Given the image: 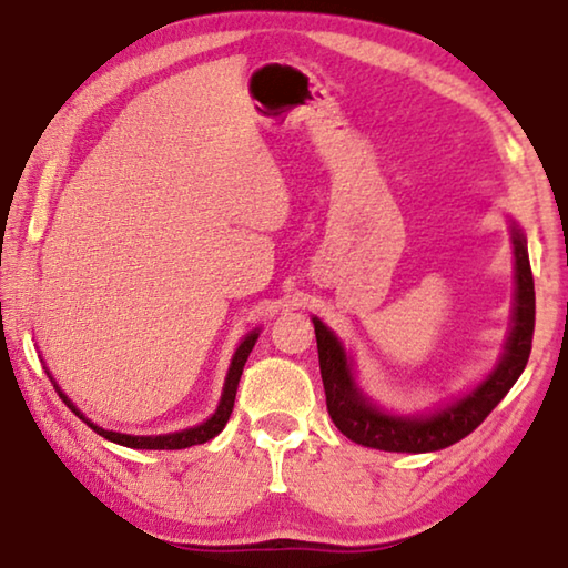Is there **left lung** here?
I'll return each instance as SVG.
<instances>
[{
  "label": "left lung",
  "mask_w": 568,
  "mask_h": 568,
  "mask_svg": "<svg viewBox=\"0 0 568 568\" xmlns=\"http://www.w3.org/2000/svg\"><path fill=\"white\" fill-rule=\"evenodd\" d=\"M514 243V271H517V291H514L511 329L497 367L481 385L474 387L469 395L452 402V405L429 412V415H387L369 399L355 383L353 359L347 357L343 343L323 320L313 317L320 375H323L327 412L335 427L347 439L363 447L383 452H437L464 439L477 429L489 412L507 397V392L517 383L524 367L529 363L531 337H534V277L529 265L527 239L517 223L511 221Z\"/></svg>",
  "instance_id": "1"
}]
</instances>
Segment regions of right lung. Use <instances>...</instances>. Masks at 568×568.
Segmentation results:
<instances>
[{
	"label": "right lung",
	"mask_w": 568,
	"mask_h": 568,
	"mask_svg": "<svg viewBox=\"0 0 568 568\" xmlns=\"http://www.w3.org/2000/svg\"><path fill=\"white\" fill-rule=\"evenodd\" d=\"M257 329H253V333H248L243 337V343L239 345V349H235V355L231 359V367H229V375H225V385H223V395H221V402H219V409L213 412V415L201 422V425L195 427H189V429H181V432H171V435H156V437H136V435H121V432H111V429H104L94 425V422L87 419L81 412L74 407V402H71L64 392H61L57 385V392L59 397L67 402L69 409L74 412V415L79 419H84L87 425L97 432V435H101L109 442H116V445L121 447H131V449H185V447H193V445H203V442L213 439L219 432L225 427V422H229L231 412H233V402H235V392H239V383H241V375H243V367H245V359H248L251 349L255 345L257 339Z\"/></svg>",
	"instance_id": "right-lung-1"
}]
</instances>
